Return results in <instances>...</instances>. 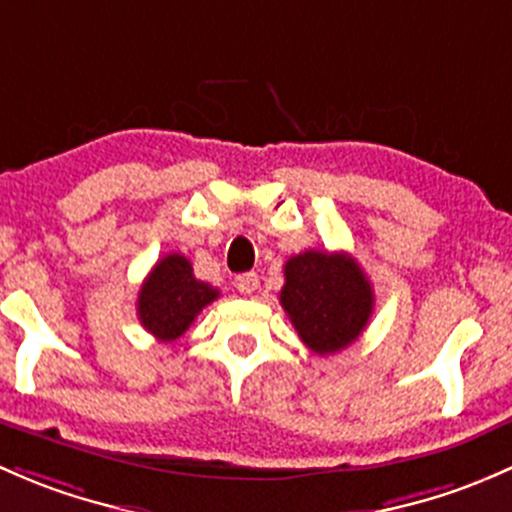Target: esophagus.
<instances>
[{
	"instance_id": "1",
	"label": "esophagus",
	"mask_w": 512,
	"mask_h": 512,
	"mask_svg": "<svg viewBox=\"0 0 512 512\" xmlns=\"http://www.w3.org/2000/svg\"><path fill=\"white\" fill-rule=\"evenodd\" d=\"M234 286L239 293L251 295L258 288V276L256 273H241V276L234 278Z\"/></svg>"
}]
</instances>
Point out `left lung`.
<instances>
[{"instance_id":"8db88e82","label":"left lung","mask_w":512,"mask_h":512,"mask_svg":"<svg viewBox=\"0 0 512 512\" xmlns=\"http://www.w3.org/2000/svg\"><path fill=\"white\" fill-rule=\"evenodd\" d=\"M283 276V310L300 340L318 355L345 350L370 323L372 283L352 256L305 251L288 258Z\"/></svg>"}]
</instances>
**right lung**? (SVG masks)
<instances>
[{
  "label": "right lung",
  "mask_w": 512,
  "mask_h": 512,
  "mask_svg": "<svg viewBox=\"0 0 512 512\" xmlns=\"http://www.w3.org/2000/svg\"><path fill=\"white\" fill-rule=\"evenodd\" d=\"M217 298V288L194 278L192 263L187 258L182 254H167L142 281L138 318L147 333L162 342H172L187 333L202 308Z\"/></svg>",
  "instance_id": "right-lung-1"
}]
</instances>
